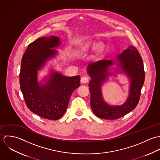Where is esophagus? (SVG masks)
<instances>
[{
  "label": "esophagus",
  "mask_w": 160,
  "mask_h": 160,
  "mask_svg": "<svg viewBox=\"0 0 160 160\" xmlns=\"http://www.w3.org/2000/svg\"><path fill=\"white\" fill-rule=\"evenodd\" d=\"M90 78L88 77H83L81 80H80V82L82 83H87L88 81H89Z\"/></svg>",
  "instance_id": "esophagus-1"
}]
</instances>
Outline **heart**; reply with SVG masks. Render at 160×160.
I'll return each mask as SVG.
<instances>
[{"label":"heart","instance_id":"b5f03b06","mask_svg":"<svg viewBox=\"0 0 160 160\" xmlns=\"http://www.w3.org/2000/svg\"><path fill=\"white\" fill-rule=\"evenodd\" d=\"M104 46L102 44H98L95 42L88 41L80 45L77 49V52L79 54H83L88 52L90 49H94L95 52L96 54H98L102 50Z\"/></svg>","mask_w":160,"mask_h":160}]
</instances>
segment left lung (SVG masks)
I'll list each match as a JSON object with an SVG mask.
<instances>
[{
  "label": "left lung",
  "mask_w": 160,
  "mask_h": 160,
  "mask_svg": "<svg viewBox=\"0 0 160 160\" xmlns=\"http://www.w3.org/2000/svg\"><path fill=\"white\" fill-rule=\"evenodd\" d=\"M114 65L116 68L112 67ZM87 70L91 78L88 85L91 94L90 105L96 116L104 119H116L136 108L145 80V72L142 59L135 47L128 46L114 59L89 64ZM120 72L125 74L129 82L128 98L121 105H111L103 98L102 87L109 77L117 76V73Z\"/></svg>",
  "instance_id": "obj_1"
}]
</instances>
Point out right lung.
I'll list each match as a JSON object with an SVG mask.
<instances>
[{
	"label": "right lung",
	"mask_w": 160,
	"mask_h": 160,
	"mask_svg": "<svg viewBox=\"0 0 160 160\" xmlns=\"http://www.w3.org/2000/svg\"><path fill=\"white\" fill-rule=\"evenodd\" d=\"M61 45L58 36L39 38L28 45L21 63L20 85L26 104L33 113L49 120L64 115L72 93L80 85V75L66 77L53 68L38 81V71L58 54L54 49Z\"/></svg>",
	"instance_id": "1"
}]
</instances>
